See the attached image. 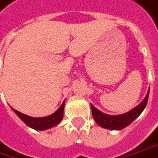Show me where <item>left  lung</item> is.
Instances as JSON below:
<instances>
[{"label":"left lung","instance_id":"left-lung-1","mask_svg":"<svg viewBox=\"0 0 158 158\" xmlns=\"http://www.w3.org/2000/svg\"><path fill=\"white\" fill-rule=\"evenodd\" d=\"M149 94H150V89L148 90V93L143 99V101H142L138 106L134 107L130 111L123 114H119V115H109V114H104L91 104L93 117L97 124H99L102 128L112 129V130H121L123 128H126L130 123H133L142 114V112L143 111L145 106L147 105Z\"/></svg>","mask_w":158,"mask_h":158}]
</instances>
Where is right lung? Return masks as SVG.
Segmentation results:
<instances>
[{
    "label": "right lung",
    "mask_w": 158,
    "mask_h": 158,
    "mask_svg": "<svg viewBox=\"0 0 158 158\" xmlns=\"http://www.w3.org/2000/svg\"><path fill=\"white\" fill-rule=\"evenodd\" d=\"M64 101H63L62 105L58 107L57 111L53 113L52 114L49 116L38 117V118L26 115L12 107L11 108L17 114V116L30 128H34L35 130H46L57 126L62 121L63 115H64Z\"/></svg>",
    "instance_id": "add662e5"
}]
</instances>
